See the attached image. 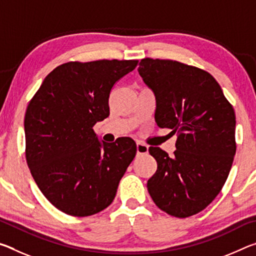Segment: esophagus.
<instances>
[{
    "mask_svg": "<svg viewBox=\"0 0 256 256\" xmlns=\"http://www.w3.org/2000/svg\"><path fill=\"white\" fill-rule=\"evenodd\" d=\"M148 150H149L148 146L144 144V142H141V141H136V152L138 154H148Z\"/></svg>",
    "mask_w": 256,
    "mask_h": 256,
    "instance_id": "esophagus-1",
    "label": "esophagus"
}]
</instances>
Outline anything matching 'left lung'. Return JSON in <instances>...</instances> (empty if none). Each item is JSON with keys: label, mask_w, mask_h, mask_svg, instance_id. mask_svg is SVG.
<instances>
[{"label": "left lung", "mask_w": 256, "mask_h": 256, "mask_svg": "<svg viewBox=\"0 0 256 256\" xmlns=\"http://www.w3.org/2000/svg\"><path fill=\"white\" fill-rule=\"evenodd\" d=\"M138 66L154 94L156 123L178 136L172 157L149 148L157 170L146 183L148 192L168 214H196L214 200L230 172L235 112L210 73L170 60L144 58Z\"/></svg>", "instance_id": "left-lung-1"}]
</instances>
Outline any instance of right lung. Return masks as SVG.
Returning <instances> with one entry per match:
<instances>
[{
    "mask_svg": "<svg viewBox=\"0 0 256 256\" xmlns=\"http://www.w3.org/2000/svg\"><path fill=\"white\" fill-rule=\"evenodd\" d=\"M138 60L68 62L54 68L29 102L26 158L42 193L64 214H96L110 204L136 154L131 138L99 141L110 90Z\"/></svg>",
    "mask_w": 256,
    "mask_h": 256,
    "instance_id": "add662e5",
    "label": "right lung"
}]
</instances>
